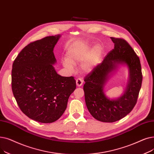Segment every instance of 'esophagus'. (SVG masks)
<instances>
[{
    "label": "esophagus",
    "mask_w": 154,
    "mask_h": 154,
    "mask_svg": "<svg viewBox=\"0 0 154 154\" xmlns=\"http://www.w3.org/2000/svg\"><path fill=\"white\" fill-rule=\"evenodd\" d=\"M76 85L79 87V86H82V85L83 83V80L81 78H78L76 80Z\"/></svg>",
    "instance_id": "1"
}]
</instances>
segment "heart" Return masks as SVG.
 <instances>
[{"label": "heart", "mask_w": 154, "mask_h": 154, "mask_svg": "<svg viewBox=\"0 0 154 154\" xmlns=\"http://www.w3.org/2000/svg\"><path fill=\"white\" fill-rule=\"evenodd\" d=\"M101 56V49L96 46L91 49L89 44L79 42L71 47L66 53L64 65L69 70L73 69V64L82 62L81 69L85 72H91L98 65Z\"/></svg>", "instance_id": "1"}]
</instances>
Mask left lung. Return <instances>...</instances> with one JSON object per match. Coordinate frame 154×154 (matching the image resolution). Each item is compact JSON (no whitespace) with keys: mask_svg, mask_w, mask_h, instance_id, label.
<instances>
[{"mask_svg":"<svg viewBox=\"0 0 154 154\" xmlns=\"http://www.w3.org/2000/svg\"><path fill=\"white\" fill-rule=\"evenodd\" d=\"M114 49L85 78L83 86L85 103L95 119L114 122L127 115L137 103L142 82L140 61L129 44L123 39L110 38ZM126 65L129 80L124 93L116 99L108 98L104 92L107 79L119 66Z\"/></svg>","mask_w":154,"mask_h":154,"instance_id":"1","label":"left lung"}]
</instances>
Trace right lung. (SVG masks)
Wrapping results in <instances>:
<instances>
[{"label":"right lung","mask_w":154,"mask_h":154,"mask_svg":"<svg viewBox=\"0 0 154 154\" xmlns=\"http://www.w3.org/2000/svg\"><path fill=\"white\" fill-rule=\"evenodd\" d=\"M61 35L31 42L12 64V90L18 106L29 118L48 123L59 119L76 89L74 77L58 75L53 50Z\"/></svg>","instance_id":"obj_1"}]
</instances>
